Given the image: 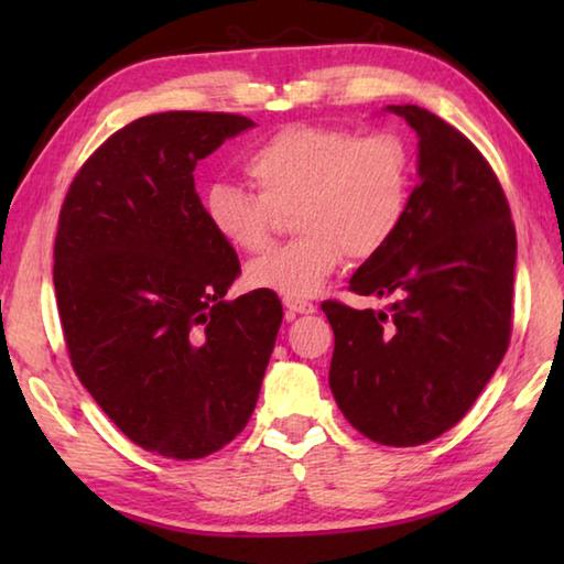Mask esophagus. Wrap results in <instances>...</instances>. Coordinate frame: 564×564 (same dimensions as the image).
<instances>
[{"mask_svg":"<svg viewBox=\"0 0 564 564\" xmlns=\"http://www.w3.org/2000/svg\"><path fill=\"white\" fill-rule=\"evenodd\" d=\"M283 305L289 308L291 313H301V316H308V313H316V305L308 303V301H301V299H283Z\"/></svg>","mask_w":564,"mask_h":564,"instance_id":"esophagus-1","label":"esophagus"}]
</instances>
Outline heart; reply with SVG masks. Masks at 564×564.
Here are the masks:
<instances>
[{
  "label": "heart",
  "mask_w": 564,
  "mask_h": 564,
  "mask_svg": "<svg viewBox=\"0 0 564 564\" xmlns=\"http://www.w3.org/2000/svg\"><path fill=\"white\" fill-rule=\"evenodd\" d=\"M243 171L256 191L212 184L206 221L226 246L259 253L273 241L279 212L295 206L293 228L303 236L246 269L251 289L283 299H313L350 253L370 259L388 248L413 196L410 151L395 133L295 123L248 151Z\"/></svg>",
  "instance_id": "b5f03b06"
}]
</instances>
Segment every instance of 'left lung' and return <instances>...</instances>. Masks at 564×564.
I'll list each match as a JSON object with an SVG mask.
<instances>
[{"instance_id":"8db88e82","label":"left lung","mask_w":564,"mask_h":564,"mask_svg":"<svg viewBox=\"0 0 564 564\" xmlns=\"http://www.w3.org/2000/svg\"><path fill=\"white\" fill-rule=\"evenodd\" d=\"M417 133L405 224L350 279L388 311L321 305L336 336L328 383L370 441L423 445L460 420L508 350L518 238L508 198L470 139L415 104L386 107Z\"/></svg>"}]
</instances>
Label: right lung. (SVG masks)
Wrapping results in <instances>:
<instances>
[{
	"mask_svg": "<svg viewBox=\"0 0 564 564\" xmlns=\"http://www.w3.org/2000/svg\"><path fill=\"white\" fill-rule=\"evenodd\" d=\"M238 113L131 121L72 181L54 291L82 386L144 451L196 460L243 431L279 336L275 293L226 301L241 263L206 221L194 169L246 129Z\"/></svg>",
	"mask_w": 564,
	"mask_h": 564,
	"instance_id": "right-lung-1",
	"label": "right lung"
}]
</instances>
